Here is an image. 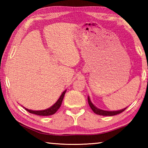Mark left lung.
Masks as SVG:
<instances>
[{
	"label": "left lung",
	"mask_w": 148,
	"mask_h": 148,
	"mask_svg": "<svg viewBox=\"0 0 148 148\" xmlns=\"http://www.w3.org/2000/svg\"><path fill=\"white\" fill-rule=\"evenodd\" d=\"M87 100H88V103L89 106L91 107V110L94 112V113L96 114L100 115V116H115V115L119 114L120 113H121L124 111V110H126L127 108H123L122 110H117V111H106V110H101L97 108L95 105L92 103L91 100H90L89 97L88 96V98H87Z\"/></svg>",
	"instance_id": "left-lung-1"
}]
</instances>
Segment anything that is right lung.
Here are the masks:
<instances>
[{
  "instance_id": "obj_1",
  "label": "right lung",
  "mask_w": 148,
  "mask_h": 148,
  "mask_svg": "<svg viewBox=\"0 0 148 148\" xmlns=\"http://www.w3.org/2000/svg\"><path fill=\"white\" fill-rule=\"evenodd\" d=\"M66 90H65L64 91L62 92L61 95V97H60L59 99L57 100V101L53 105V106L49 108L44 110H38H38L35 111V110H29L27 108H25V109L27 112H29V113L33 114L35 115H38V116H51V115H53L56 113L57 110H59L60 106H61L62 102V100H63L64 94H65V92H66Z\"/></svg>"
}]
</instances>
